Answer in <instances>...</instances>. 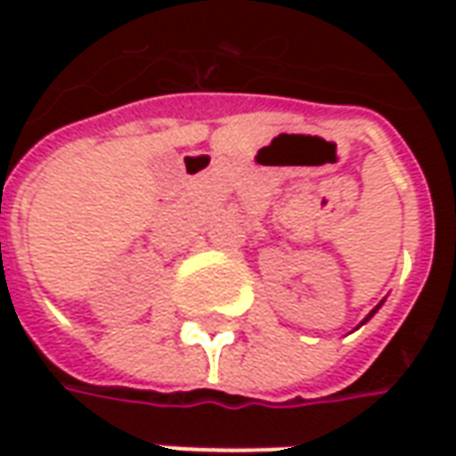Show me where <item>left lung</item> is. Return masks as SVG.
Segmentation results:
<instances>
[{
  "instance_id": "left-lung-1",
  "label": "left lung",
  "mask_w": 456,
  "mask_h": 456,
  "mask_svg": "<svg viewBox=\"0 0 456 456\" xmlns=\"http://www.w3.org/2000/svg\"><path fill=\"white\" fill-rule=\"evenodd\" d=\"M379 307H381V303H379V305L373 307V310H371V313H369V315L363 317V322H369V320H371V317H373V315H376V313H379ZM363 322H362V325H363Z\"/></svg>"
}]
</instances>
